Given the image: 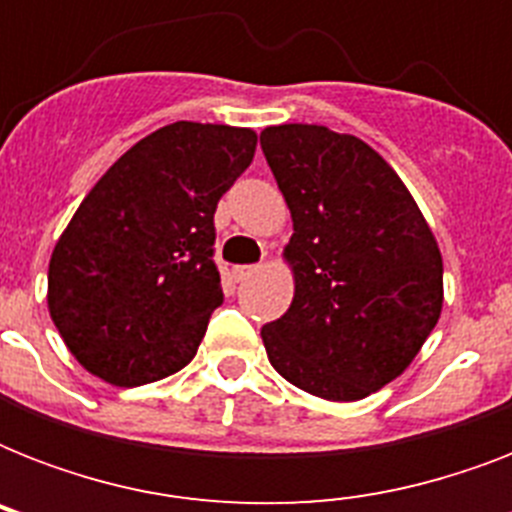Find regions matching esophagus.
I'll list each match as a JSON object with an SVG mask.
<instances>
[{
	"label": "esophagus",
	"mask_w": 512,
	"mask_h": 512,
	"mask_svg": "<svg viewBox=\"0 0 512 512\" xmlns=\"http://www.w3.org/2000/svg\"><path fill=\"white\" fill-rule=\"evenodd\" d=\"M255 271H257V265H236V268H233V279L244 281L249 279Z\"/></svg>",
	"instance_id": "1"
}]
</instances>
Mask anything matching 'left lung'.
<instances>
[{
  "label": "left lung",
  "instance_id": "1",
  "mask_svg": "<svg viewBox=\"0 0 512 512\" xmlns=\"http://www.w3.org/2000/svg\"><path fill=\"white\" fill-rule=\"evenodd\" d=\"M292 212L295 297L263 327L273 369L311 396L358 401L396 380L444 305L438 241L401 177L364 140L321 124L260 132Z\"/></svg>",
  "mask_w": 512,
  "mask_h": 512
}]
</instances>
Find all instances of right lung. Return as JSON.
Returning <instances> with one entry per match:
<instances>
[{"label":"right lung","mask_w":512,"mask_h":512,"mask_svg":"<svg viewBox=\"0 0 512 512\" xmlns=\"http://www.w3.org/2000/svg\"><path fill=\"white\" fill-rule=\"evenodd\" d=\"M247 127L175 122L119 156L58 239L47 308L100 380L135 388L183 369L223 303L215 209L255 156Z\"/></svg>","instance_id":"add662e5"}]
</instances>
